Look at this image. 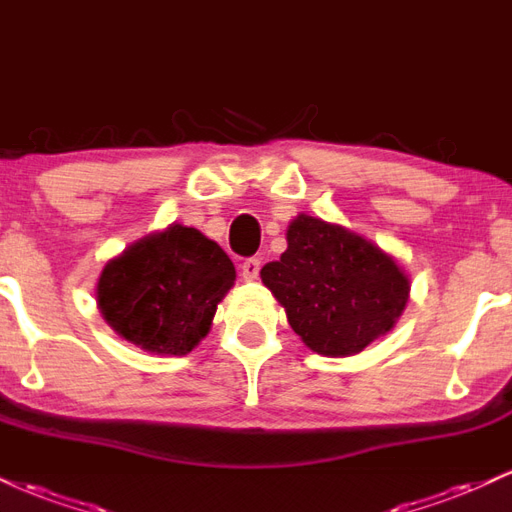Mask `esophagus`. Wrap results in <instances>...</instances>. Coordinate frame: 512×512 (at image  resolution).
Here are the masks:
<instances>
[{"label": "esophagus", "instance_id": "obj_1", "mask_svg": "<svg viewBox=\"0 0 512 512\" xmlns=\"http://www.w3.org/2000/svg\"><path fill=\"white\" fill-rule=\"evenodd\" d=\"M258 273H261V261H258L256 256L246 258V261L242 263V278L246 282H251V280L258 278Z\"/></svg>", "mask_w": 512, "mask_h": 512}]
</instances>
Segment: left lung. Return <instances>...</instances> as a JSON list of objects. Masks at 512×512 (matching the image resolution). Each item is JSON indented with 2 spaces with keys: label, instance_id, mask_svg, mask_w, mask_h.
Returning <instances> with one entry per match:
<instances>
[{
  "label": "left lung",
  "instance_id": "8db88e82",
  "mask_svg": "<svg viewBox=\"0 0 512 512\" xmlns=\"http://www.w3.org/2000/svg\"><path fill=\"white\" fill-rule=\"evenodd\" d=\"M261 278L294 333L326 357L357 354L388 333L410 294L405 273L378 246L309 215L292 222L287 251Z\"/></svg>",
  "mask_w": 512,
  "mask_h": 512
}]
</instances>
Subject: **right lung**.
Returning <instances> with one entry per match:
<instances>
[{"mask_svg": "<svg viewBox=\"0 0 512 512\" xmlns=\"http://www.w3.org/2000/svg\"><path fill=\"white\" fill-rule=\"evenodd\" d=\"M234 282L230 256L194 227L172 225L105 266L100 314L124 340L155 354L191 352Z\"/></svg>", "mask_w": 512, "mask_h": 512, "instance_id": "1", "label": "right lung"}]
</instances>
